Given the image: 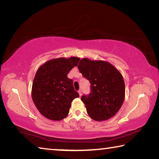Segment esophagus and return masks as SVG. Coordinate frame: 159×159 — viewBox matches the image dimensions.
I'll return each mask as SVG.
<instances>
[{
    "label": "esophagus",
    "instance_id": "esophagus-1",
    "mask_svg": "<svg viewBox=\"0 0 159 159\" xmlns=\"http://www.w3.org/2000/svg\"><path fill=\"white\" fill-rule=\"evenodd\" d=\"M78 93H79L80 96H81V95H82V90H79V91H78Z\"/></svg>",
    "mask_w": 159,
    "mask_h": 159
}]
</instances>
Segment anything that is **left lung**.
<instances>
[{
    "mask_svg": "<svg viewBox=\"0 0 159 159\" xmlns=\"http://www.w3.org/2000/svg\"><path fill=\"white\" fill-rule=\"evenodd\" d=\"M78 68L91 83L90 95L81 98L89 116L96 121L114 117L125 99V83L120 72L108 61L88 58L81 59Z\"/></svg>",
    "mask_w": 159,
    "mask_h": 159,
    "instance_id": "8db88e82",
    "label": "left lung"
}]
</instances>
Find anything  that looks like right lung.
<instances>
[{"label": "right lung", "mask_w": 159, "mask_h": 159, "mask_svg": "<svg viewBox=\"0 0 159 159\" xmlns=\"http://www.w3.org/2000/svg\"><path fill=\"white\" fill-rule=\"evenodd\" d=\"M78 57L52 59L38 69L33 80L31 97L39 112L52 120H61L69 114L71 102L79 95L73 80L67 77L77 66Z\"/></svg>", "instance_id": "right-lung-1"}]
</instances>
